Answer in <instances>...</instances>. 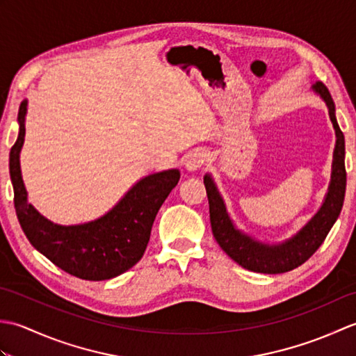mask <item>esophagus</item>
I'll return each instance as SVG.
<instances>
[{"mask_svg": "<svg viewBox=\"0 0 356 356\" xmlns=\"http://www.w3.org/2000/svg\"><path fill=\"white\" fill-rule=\"evenodd\" d=\"M205 161H207V151H203L202 148L193 149L191 153L186 156L185 168L188 171H195V170H199L203 163H205Z\"/></svg>", "mask_w": 356, "mask_h": 356, "instance_id": "obj_1", "label": "esophagus"}]
</instances>
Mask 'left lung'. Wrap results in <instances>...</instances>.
<instances>
[{
    "label": "left lung",
    "instance_id": "obj_1",
    "mask_svg": "<svg viewBox=\"0 0 356 356\" xmlns=\"http://www.w3.org/2000/svg\"><path fill=\"white\" fill-rule=\"evenodd\" d=\"M316 95L326 102L329 116L335 128L337 143L334 149V162H332V176L326 197L321 208L311 220L301 228L293 237L284 240L278 245L260 243L255 238L246 236L234 226L232 220L226 213L225 202L218 193L213 177L207 174L203 184L207 188L209 202V220L213 234L223 251L231 259L238 263L241 268L260 274H283L292 270L311 259L318 249L324 238L327 237L332 226L341 213L344 194H346V166H344V134L339 130L335 118V104L329 93L327 87L323 82H316L312 87Z\"/></svg>",
    "mask_w": 356,
    "mask_h": 356
}]
</instances>
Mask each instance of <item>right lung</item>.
<instances>
[{
  "instance_id": "add662e5",
  "label": "right lung",
  "mask_w": 356,
  "mask_h": 356,
  "mask_svg": "<svg viewBox=\"0 0 356 356\" xmlns=\"http://www.w3.org/2000/svg\"><path fill=\"white\" fill-rule=\"evenodd\" d=\"M26 113L27 101L19 105V133L9 157L15 211L26 237L35 249L70 275L101 282L124 274L145 252L157 211L177 185L180 171L166 170L140 179L107 214L93 222L56 225L27 202L19 166Z\"/></svg>"
}]
</instances>
